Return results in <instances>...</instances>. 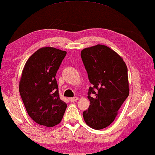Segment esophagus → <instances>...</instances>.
Masks as SVG:
<instances>
[{
	"mask_svg": "<svg viewBox=\"0 0 155 155\" xmlns=\"http://www.w3.org/2000/svg\"><path fill=\"white\" fill-rule=\"evenodd\" d=\"M70 99H71V102H74V101H77L78 99H79V98H78V97H73V98H71Z\"/></svg>",
	"mask_w": 155,
	"mask_h": 155,
	"instance_id": "obj_1",
	"label": "esophagus"
}]
</instances>
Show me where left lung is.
I'll use <instances>...</instances> for the list:
<instances>
[{
    "label": "left lung",
    "mask_w": 155,
    "mask_h": 155,
    "mask_svg": "<svg viewBox=\"0 0 155 155\" xmlns=\"http://www.w3.org/2000/svg\"><path fill=\"white\" fill-rule=\"evenodd\" d=\"M81 58L92 84L87 96L90 105L83 118L90 128L100 130L113 123L128 97V68L121 56L102 44L82 49Z\"/></svg>",
    "instance_id": "1"
}]
</instances>
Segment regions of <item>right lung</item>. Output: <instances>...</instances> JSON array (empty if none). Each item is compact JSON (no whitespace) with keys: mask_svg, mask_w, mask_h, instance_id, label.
Instances as JSON below:
<instances>
[{"mask_svg":"<svg viewBox=\"0 0 155 155\" xmlns=\"http://www.w3.org/2000/svg\"><path fill=\"white\" fill-rule=\"evenodd\" d=\"M67 52L45 46L28 58L23 68L19 91L27 114L37 124L53 127L62 120L66 103L61 100L56 77Z\"/></svg>","mask_w":155,"mask_h":155,"instance_id":"obj_1","label":"right lung"}]
</instances>
